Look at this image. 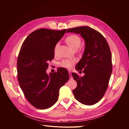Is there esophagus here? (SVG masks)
I'll list each match as a JSON object with an SVG mask.
<instances>
[{"label":"esophagus","mask_w":129,"mask_h":129,"mask_svg":"<svg viewBox=\"0 0 129 129\" xmlns=\"http://www.w3.org/2000/svg\"><path fill=\"white\" fill-rule=\"evenodd\" d=\"M69 74L70 78H71V79H72V73H71V71H69Z\"/></svg>","instance_id":"obj_1"}]
</instances>
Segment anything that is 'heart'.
Listing matches in <instances>:
<instances>
[{"label":"heart","mask_w":129,"mask_h":129,"mask_svg":"<svg viewBox=\"0 0 129 129\" xmlns=\"http://www.w3.org/2000/svg\"><path fill=\"white\" fill-rule=\"evenodd\" d=\"M66 41L67 42L68 45L72 48L73 50L76 49L80 47L81 44V38L76 34H72L69 36L66 39ZM58 44L56 45L55 51L57 49ZM75 60L74 59H64L60 62V65L64 68L71 69L73 65L75 63Z\"/></svg>","instance_id":"b5f03b06"}]
</instances>
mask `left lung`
<instances>
[{
  "instance_id": "left-lung-1",
  "label": "left lung",
  "mask_w": 129,
  "mask_h": 129,
  "mask_svg": "<svg viewBox=\"0 0 129 129\" xmlns=\"http://www.w3.org/2000/svg\"><path fill=\"white\" fill-rule=\"evenodd\" d=\"M68 32L80 34L85 41L84 52L75 67L78 71L83 69L85 75L72 74L77 84L73 94L81 103L93 105L102 99L108 87L112 69L110 47L102 35L89 27L69 28Z\"/></svg>"
}]
</instances>
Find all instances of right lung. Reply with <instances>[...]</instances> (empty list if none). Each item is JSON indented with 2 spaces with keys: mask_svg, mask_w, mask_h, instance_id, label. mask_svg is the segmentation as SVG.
Returning a JSON list of instances; mask_svg holds the SVG:
<instances>
[{
  "mask_svg": "<svg viewBox=\"0 0 129 129\" xmlns=\"http://www.w3.org/2000/svg\"><path fill=\"white\" fill-rule=\"evenodd\" d=\"M66 30L38 29L23 42L17 60L18 80L27 101L39 109L49 108L58 100L60 88L69 79L68 71L59 68L48 75V62Z\"/></svg>",
  "mask_w": 129,
  "mask_h": 129,
  "instance_id": "add662e5",
  "label": "right lung"
}]
</instances>
